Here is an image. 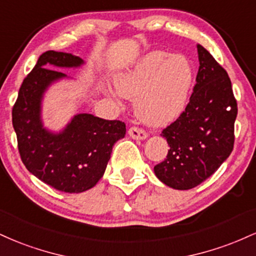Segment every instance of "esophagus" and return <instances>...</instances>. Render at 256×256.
Returning a JSON list of instances; mask_svg holds the SVG:
<instances>
[{
    "mask_svg": "<svg viewBox=\"0 0 256 256\" xmlns=\"http://www.w3.org/2000/svg\"><path fill=\"white\" fill-rule=\"evenodd\" d=\"M128 134L132 138H136V140H146L148 137V134L143 128H137V126H132V128H128Z\"/></svg>",
    "mask_w": 256,
    "mask_h": 256,
    "instance_id": "obj_1",
    "label": "esophagus"
}]
</instances>
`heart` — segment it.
<instances>
[{
    "instance_id": "heart-1",
    "label": "heart",
    "mask_w": 256,
    "mask_h": 256,
    "mask_svg": "<svg viewBox=\"0 0 256 256\" xmlns=\"http://www.w3.org/2000/svg\"><path fill=\"white\" fill-rule=\"evenodd\" d=\"M192 84V70L183 56L152 52L131 71L116 79L120 95L134 100L137 116L150 125H166L184 110Z\"/></svg>"
}]
</instances>
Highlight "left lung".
<instances>
[{
    "instance_id": "left-lung-1",
    "label": "left lung",
    "mask_w": 256,
    "mask_h": 256,
    "mask_svg": "<svg viewBox=\"0 0 256 256\" xmlns=\"http://www.w3.org/2000/svg\"><path fill=\"white\" fill-rule=\"evenodd\" d=\"M200 67L189 104L162 130L168 154L154 167L156 177L173 189L189 190L213 174L234 144L237 101L228 72L210 52L198 46Z\"/></svg>"
}]
</instances>
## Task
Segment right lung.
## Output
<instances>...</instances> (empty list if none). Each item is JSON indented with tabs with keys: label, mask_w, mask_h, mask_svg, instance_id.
I'll list each match as a JSON object with an SVG mask.
<instances>
[{
	"label": "right lung",
	"mask_w": 256,
	"mask_h": 256,
	"mask_svg": "<svg viewBox=\"0 0 256 256\" xmlns=\"http://www.w3.org/2000/svg\"><path fill=\"white\" fill-rule=\"evenodd\" d=\"M80 58L67 52H43L26 76L12 110L18 149L26 168L54 189L83 192L104 176L114 143L125 136V122L78 114L60 134L44 130L40 122V100L44 90L62 72L46 68L77 67Z\"/></svg>",
	"instance_id": "right-lung-1"
}]
</instances>
